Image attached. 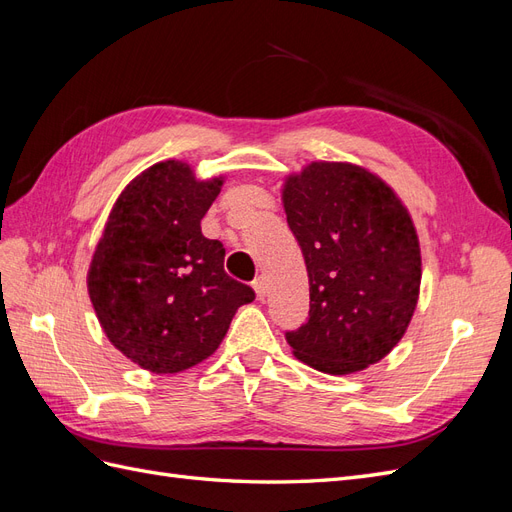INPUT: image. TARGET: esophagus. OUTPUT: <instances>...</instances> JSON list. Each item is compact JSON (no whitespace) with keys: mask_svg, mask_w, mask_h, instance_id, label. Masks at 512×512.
<instances>
[{"mask_svg":"<svg viewBox=\"0 0 512 512\" xmlns=\"http://www.w3.org/2000/svg\"><path fill=\"white\" fill-rule=\"evenodd\" d=\"M252 286H254V290H256L258 301H262V299L267 297V282H265V277H256V280L252 282Z\"/></svg>","mask_w":512,"mask_h":512,"instance_id":"34e87169","label":"esophagus"}]
</instances>
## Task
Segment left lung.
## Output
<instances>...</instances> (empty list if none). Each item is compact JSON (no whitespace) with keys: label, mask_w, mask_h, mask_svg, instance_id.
I'll return each mask as SVG.
<instances>
[{"label":"left lung","mask_w":512,"mask_h":512,"mask_svg":"<svg viewBox=\"0 0 512 512\" xmlns=\"http://www.w3.org/2000/svg\"><path fill=\"white\" fill-rule=\"evenodd\" d=\"M284 209L309 277V316L286 331L294 356L324 374L378 363L404 337L421 286L406 207L365 168L314 162L288 177Z\"/></svg>","instance_id":"1"}]
</instances>
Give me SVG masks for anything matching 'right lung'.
<instances>
[{"label": "right lung", "instance_id": "add662e5", "mask_svg": "<svg viewBox=\"0 0 512 512\" xmlns=\"http://www.w3.org/2000/svg\"><path fill=\"white\" fill-rule=\"evenodd\" d=\"M220 188L183 162L153 164L117 198L91 260L89 299L106 337L153 374L205 361L256 299L224 271V245L200 232Z\"/></svg>", "mask_w": 512, "mask_h": 512}]
</instances>
